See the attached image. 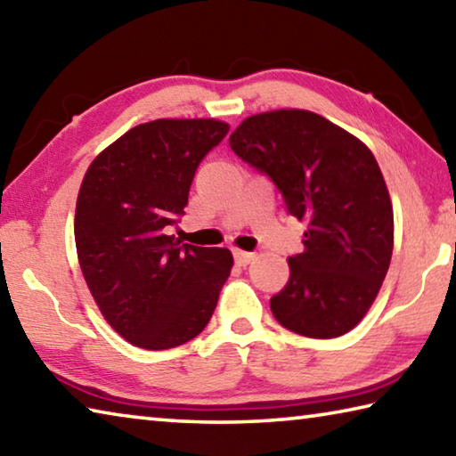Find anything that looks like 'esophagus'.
I'll list each match as a JSON object with an SVG mask.
<instances>
[{"label": "esophagus", "instance_id": "1", "mask_svg": "<svg viewBox=\"0 0 456 456\" xmlns=\"http://www.w3.org/2000/svg\"><path fill=\"white\" fill-rule=\"evenodd\" d=\"M233 257H235V264H237V265L245 267V265H249L253 259H256V253H249V251L235 249V251H233Z\"/></svg>", "mask_w": 456, "mask_h": 456}]
</instances>
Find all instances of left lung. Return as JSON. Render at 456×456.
Wrapping results in <instances>:
<instances>
[{
    "mask_svg": "<svg viewBox=\"0 0 456 456\" xmlns=\"http://www.w3.org/2000/svg\"><path fill=\"white\" fill-rule=\"evenodd\" d=\"M239 159L265 173L304 221V251L269 299L283 328L338 338L374 304L395 247V215L372 151L320 114L299 108L247 117L229 136Z\"/></svg>",
    "mask_w": 456,
    "mask_h": 456,
    "instance_id": "8db88e82",
    "label": "left lung"
}]
</instances>
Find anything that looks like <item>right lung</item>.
I'll return each mask as SVG.
<instances>
[{
    "instance_id": "obj_1",
    "label": "right lung",
    "mask_w": 456,
    "mask_h": 456,
    "mask_svg": "<svg viewBox=\"0 0 456 456\" xmlns=\"http://www.w3.org/2000/svg\"><path fill=\"white\" fill-rule=\"evenodd\" d=\"M229 133L215 118H159L92 160L76 200L84 280L112 330L144 350L189 342L209 323L233 267L225 247L167 233L184 213L200 160Z\"/></svg>"
}]
</instances>
